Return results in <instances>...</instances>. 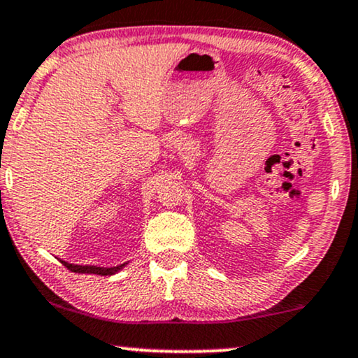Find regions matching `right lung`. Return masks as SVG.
Segmentation results:
<instances>
[{"mask_svg":"<svg viewBox=\"0 0 358 358\" xmlns=\"http://www.w3.org/2000/svg\"><path fill=\"white\" fill-rule=\"evenodd\" d=\"M62 264L66 266L67 269L72 271V273H80V274H99V275H112L115 273H119V271L124 268L127 262L120 266H115V268H101V266H79V264H71V262H66V261H61Z\"/></svg>","mask_w":358,"mask_h":358,"instance_id":"1","label":"right lung"}]
</instances>
